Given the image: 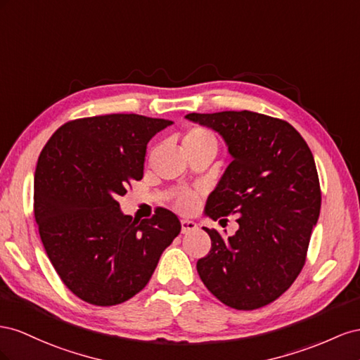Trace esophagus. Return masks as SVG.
Here are the masks:
<instances>
[{
	"label": "esophagus",
	"instance_id": "1",
	"mask_svg": "<svg viewBox=\"0 0 360 360\" xmlns=\"http://www.w3.org/2000/svg\"><path fill=\"white\" fill-rule=\"evenodd\" d=\"M181 228H182V233H187V232L198 229V224L193 220H181Z\"/></svg>",
	"mask_w": 360,
	"mask_h": 360
}]
</instances>
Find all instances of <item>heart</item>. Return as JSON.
Segmentation results:
<instances>
[{"label":"heart","instance_id":"1","mask_svg":"<svg viewBox=\"0 0 360 360\" xmlns=\"http://www.w3.org/2000/svg\"><path fill=\"white\" fill-rule=\"evenodd\" d=\"M184 148L188 146H214L217 148V140L215 136L207 128L202 127H194L187 131V134L184 136L182 140ZM196 194L193 191H179L176 196H174V205L181 211H191L196 207Z\"/></svg>","mask_w":360,"mask_h":360}]
</instances>
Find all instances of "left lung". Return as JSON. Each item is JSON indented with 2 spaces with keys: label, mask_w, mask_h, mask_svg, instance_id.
<instances>
[{
  "label": "left lung",
  "mask_w": 360,
  "mask_h": 360,
  "mask_svg": "<svg viewBox=\"0 0 360 360\" xmlns=\"http://www.w3.org/2000/svg\"><path fill=\"white\" fill-rule=\"evenodd\" d=\"M186 117L219 132L232 157L205 215L224 220L235 214L240 224L228 238L205 228L211 250L198 261V273L226 306L258 309L279 299L304 265L321 208L314 155L288 122L259 112Z\"/></svg>",
  "instance_id": "left-lung-1"
}]
</instances>
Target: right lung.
<instances>
[{"label": "right lung", "instance_id": "1", "mask_svg": "<svg viewBox=\"0 0 360 360\" xmlns=\"http://www.w3.org/2000/svg\"><path fill=\"white\" fill-rule=\"evenodd\" d=\"M172 120L140 115L77 119L48 140L34 173V217L60 279L81 300L115 306L145 288L181 232L172 211L132 220L119 196L143 178L146 146Z\"/></svg>", "mask_w": 360, "mask_h": 360}]
</instances>
